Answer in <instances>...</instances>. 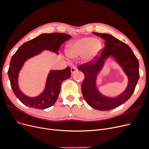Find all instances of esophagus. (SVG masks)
<instances>
[{
    "mask_svg": "<svg viewBox=\"0 0 149 149\" xmlns=\"http://www.w3.org/2000/svg\"><path fill=\"white\" fill-rule=\"evenodd\" d=\"M77 70H77V68L75 66H72L71 68V72H72V74H74Z\"/></svg>",
    "mask_w": 149,
    "mask_h": 149,
    "instance_id": "esophagus-1",
    "label": "esophagus"
}]
</instances>
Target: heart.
Wrapping results in <instances>:
<instances>
[{"label":"heart","instance_id":"obj_1","mask_svg":"<svg viewBox=\"0 0 149 149\" xmlns=\"http://www.w3.org/2000/svg\"><path fill=\"white\" fill-rule=\"evenodd\" d=\"M102 42L99 38L84 37L70 42L67 46V54L70 58H76L85 54L87 60H91L102 49Z\"/></svg>","mask_w":149,"mask_h":149}]
</instances>
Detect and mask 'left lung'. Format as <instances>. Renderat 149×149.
Instances as JSON below:
<instances>
[{"instance_id":"left-lung-1","label":"left lung","mask_w":149,"mask_h":149,"mask_svg":"<svg viewBox=\"0 0 149 149\" xmlns=\"http://www.w3.org/2000/svg\"><path fill=\"white\" fill-rule=\"evenodd\" d=\"M105 41V48L95 61H89L80 65L78 69L85 74L81 85L84 99L92 108L100 111L111 110L127 102L133 94L139 78V62L133 52L127 44L111 35L94 32ZM110 56L122 66L127 75L129 83L125 91L116 98H108L102 95L96 86V76Z\"/></svg>"}]
</instances>
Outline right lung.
Instances as JSON below:
<instances>
[{
	"mask_svg": "<svg viewBox=\"0 0 149 149\" xmlns=\"http://www.w3.org/2000/svg\"><path fill=\"white\" fill-rule=\"evenodd\" d=\"M70 38L71 36L65 33H44L23 44L13 55L8 75L13 91L23 104L39 109H46L54 105L58 97L62 82L70 77V67L63 70H50L44 91L35 97L26 96L19 89V73L25 61L40 54L42 50H48L58 54V51L61 45Z\"/></svg>",
	"mask_w": 149,
	"mask_h": 149,
	"instance_id": "right-lung-1",
	"label": "right lung"
}]
</instances>
